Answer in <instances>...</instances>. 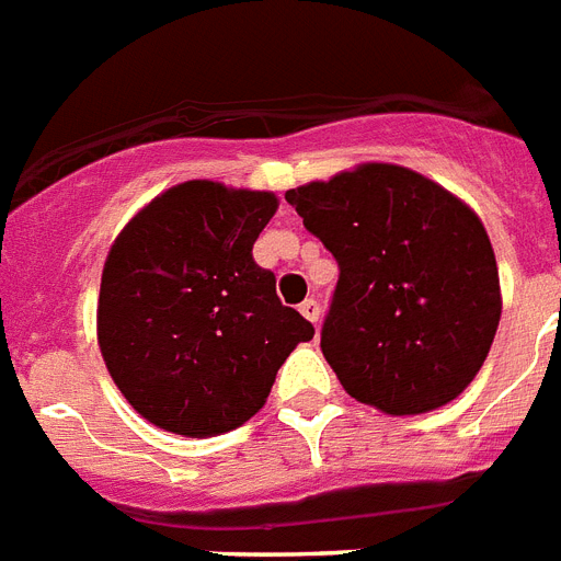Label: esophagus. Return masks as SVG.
<instances>
[{
	"mask_svg": "<svg viewBox=\"0 0 561 561\" xmlns=\"http://www.w3.org/2000/svg\"><path fill=\"white\" fill-rule=\"evenodd\" d=\"M300 314H304L307 321L318 323V321H321V304H318L314 298H307L304 304H300Z\"/></svg>",
	"mask_w": 561,
	"mask_h": 561,
	"instance_id": "esophagus-1",
	"label": "esophagus"
}]
</instances>
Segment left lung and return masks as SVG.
Wrapping results in <instances>:
<instances>
[{
  "instance_id": "1",
  "label": "left lung",
  "mask_w": 561,
  "mask_h": 561,
  "mask_svg": "<svg viewBox=\"0 0 561 561\" xmlns=\"http://www.w3.org/2000/svg\"><path fill=\"white\" fill-rule=\"evenodd\" d=\"M286 203L341 270L321 353L344 390L387 415L461 396L502 318L496 254L473 208L392 163L289 188Z\"/></svg>"
}]
</instances>
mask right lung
<instances>
[{
  "label": "right lung",
  "mask_w": 561,
  "mask_h": 561,
  "mask_svg": "<svg viewBox=\"0 0 561 561\" xmlns=\"http://www.w3.org/2000/svg\"><path fill=\"white\" fill-rule=\"evenodd\" d=\"M272 192L188 180L128 220L105 257L96 341L125 401L188 438L247 424L314 327L284 307L252 247Z\"/></svg>",
  "instance_id": "right-lung-1"
}]
</instances>
